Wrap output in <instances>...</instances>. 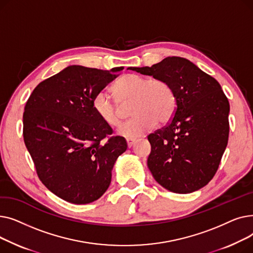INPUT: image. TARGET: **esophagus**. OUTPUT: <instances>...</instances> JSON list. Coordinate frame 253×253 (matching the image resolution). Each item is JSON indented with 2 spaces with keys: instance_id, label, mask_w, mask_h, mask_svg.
Returning a JSON list of instances; mask_svg holds the SVG:
<instances>
[{
  "instance_id": "34e87169",
  "label": "esophagus",
  "mask_w": 253,
  "mask_h": 253,
  "mask_svg": "<svg viewBox=\"0 0 253 253\" xmlns=\"http://www.w3.org/2000/svg\"><path fill=\"white\" fill-rule=\"evenodd\" d=\"M135 141H136V139H135V138H127V139H126L127 147H128V148H131L132 145H133V144L135 143Z\"/></svg>"
}]
</instances>
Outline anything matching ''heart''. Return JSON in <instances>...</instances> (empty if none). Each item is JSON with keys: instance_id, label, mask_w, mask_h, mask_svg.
I'll return each instance as SVG.
<instances>
[{"instance_id": "1", "label": "heart", "mask_w": 253, "mask_h": 253, "mask_svg": "<svg viewBox=\"0 0 253 253\" xmlns=\"http://www.w3.org/2000/svg\"><path fill=\"white\" fill-rule=\"evenodd\" d=\"M117 100L121 104L131 102L130 121L118 129L122 137L135 138L147 133L156 122L165 124L175 109V94L166 80L125 75L113 85ZM96 116L109 127H118L122 121L121 109L108 94L99 92L92 100Z\"/></svg>"}]
</instances>
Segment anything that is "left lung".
<instances>
[{"instance_id":"obj_1","label":"left lung","mask_w":253,"mask_h":253,"mask_svg":"<svg viewBox=\"0 0 253 253\" xmlns=\"http://www.w3.org/2000/svg\"><path fill=\"white\" fill-rule=\"evenodd\" d=\"M128 69L166 80L175 94L173 117L148 136V167L154 178L177 194L200 190L216 173L229 139L230 103L219 83L177 56L151 68Z\"/></svg>"}]
</instances>
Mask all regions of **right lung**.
<instances>
[{
	"mask_svg": "<svg viewBox=\"0 0 253 253\" xmlns=\"http://www.w3.org/2000/svg\"><path fill=\"white\" fill-rule=\"evenodd\" d=\"M123 69L68 66L40 83L26 101L25 147L40 180L64 201L99 199L110 187L116 160L127 150L125 138L111 136L113 129L92 108L94 96Z\"/></svg>",
	"mask_w": 253,
	"mask_h": 253,
	"instance_id": "obj_1",
	"label": "right lung"
}]
</instances>
